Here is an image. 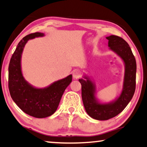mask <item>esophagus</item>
I'll return each mask as SVG.
<instances>
[{
	"label": "esophagus",
	"mask_w": 147,
	"mask_h": 147,
	"mask_svg": "<svg viewBox=\"0 0 147 147\" xmlns=\"http://www.w3.org/2000/svg\"><path fill=\"white\" fill-rule=\"evenodd\" d=\"M72 75H73V78L74 79H76V80H77V79L80 77V71H79V70H74L73 73H72Z\"/></svg>",
	"instance_id": "obj_1"
}]
</instances>
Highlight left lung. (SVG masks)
Wrapping results in <instances>:
<instances>
[{
	"label": "left lung",
	"instance_id": "8db88e82",
	"mask_svg": "<svg viewBox=\"0 0 147 147\" xmlns=\"http://www.w3.org/2000/svg\"><path fill=\"white\" fill-rule=\"evenodd\" d=\"M109 40V50L122 59L125 65L123 89L120 95L109 103H101L96 97V86L88 76L79 80L82 84V97L84 105L91 118L105 121L119 114L127 107L135 93L137 64L130 46L122 38L111 35L106 37Z\"/></svg>",
	"mask_w": 147,
	"mask_h": 147
}]
</instances>
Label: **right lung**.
Returning <instances> with one entry per match:
<instances>
[{
	"label": "right lung",
	"instance_id": "1",
	"mask_svg": "<svg viewBox=\"0 0 147 147\" xmlns=\"http://www.w3.org/2000/svg\"><path fill=\"white\" fill-rule=\"evenodd\" d=\"M44 36V33L36 32L23 38L17 45L8 66L10 96L25 113L36 118L47 117L56 112L65 89L72 81V75H69L46 88H37L24 79L21 68L24 46L29 40Z\"/></svg>",
	"mask_w": 147,
	"mask_h": 147
}]
</instances>
